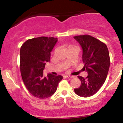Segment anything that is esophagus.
<instances>
[{"label": "esophagus", "instance_id": "34e87169", "mask_svg": "<svg viewBox=\"0 0 123 123\" xmlns=\"http://www.w3.org/2000/svg\"><path fill=\"white\" fill-rule=\"evenodd\" d=\"M65 77H66L67 79H73V78H74V76H73V75H65Z\"/></svg>", "mask_w": 123, "mask_h": 123}]
</instances>
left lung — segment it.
I'll return each instance as SVG.
<instances>
[{
    "instance_id": "1",
    "label": "left lung",
    "mask_w": 123,
    "mask_h": 123,
    "mask_svg": "<svg viewBox=\"0 0 123 123\" xmlns=\"http://www.w3.org/2000/svg\"><path fill=\"white\" fill-rule=\"evenodd\" d=\"M74 38L82 48L83 69L88 74L86 78L78 76L81 85L74 92L79 96L90 97L99 90L106 79L110 65L108 49L105 43L90 35Z\"/></svg>"
}]
</instances>
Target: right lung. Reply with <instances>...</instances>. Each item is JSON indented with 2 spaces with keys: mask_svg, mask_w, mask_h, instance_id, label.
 <instances>
[{
  "mask_svg": "<svg viewBox=\"0 0 123 123\" xmlns=\"http://www.w3.org/2000/svg\"><path fill=\"white\" fill-rule=\"evenodd\" d=\"M58 38L39 37L27 40L20 49V71L26 88L33 96L46 99L55 93L62 79L61 75H43L46 62Z\"/></svg>",
  "mask_w": 123,
  "mask_h": 123,
  "instance_id": "add662e5",
  "label": "right lung"
}]
</instances>
